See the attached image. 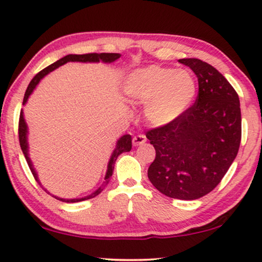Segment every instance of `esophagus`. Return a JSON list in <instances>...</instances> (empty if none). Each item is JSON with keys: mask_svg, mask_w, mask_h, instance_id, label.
I'll return each mask as SVG.
<instances>
[{"mask_svg": "<svg viewBox=\"0 0 262 262\" xmlns=\"http://www.w3.org/2000/svg\"><path fill=\"white\" fill-rule=\"evenodd\" d=\"M146 141H147L146 136L143 134H139L134 136V139H133V144H134V146H140V144H143Z\"/></svg>", "mask_w": 262, "mask_h": 262, "instance_id": "esophagus-1", "label": "esophagus"}]
</instances>
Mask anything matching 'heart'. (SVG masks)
I'll use <instances>...</instances> for the list:
<instances>
[{
	"instance_id": "obj_1",
	"label": "heart",
	"mask_w": 262,
	"mask_h": 262,
	"mask_svg": "<svg viewBox=\"0 0 262 262\" xmlns=\"http://www.w3.org/2000/svg\"><path fill=\"white\" fill-rule=\"evenodd\" d=\"M198 80L187 69L149 66L130 73L124 81V93L132 101L146 104L144 115L155 126H166L193 106Z\"/></svg>"
}]
</instances>
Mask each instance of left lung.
<instances>
[{
	"label": "left lung",
	"instance_id": "obj_1",
	"mask_svg": "<svg viewBox=\"0 0 262 262\" xmlns=\"http://www.w3.org/2000/svg\"><path fill=\"white\" fill-rule=\"evenodd\" d=\"M179 62L195 73L199 93L182 116L146 133L156 151L148 179L167 196L195 200L215 188L236 158L241 141L240 101L213 66L199 58Z\"/></svg>",
	"mask_w": 262,
	"mask_h": 262
}]
</instances>
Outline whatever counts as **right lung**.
Masks as SVG:
<instances>
[{
    "mask_svg": "<svg viewBox=\"0 0 262 262\" xmlns=\"http://www.w3.org/2000/svg\"><path fill=\"white\" fill-rule=\"evenodd\" d=\"M121 55L120 54H116V53H101V54H97V53H91V54H82V55H73V54H70V55H67L64 57L60 58V60L54 62L53 64L48 66V67L45 68L43 70H41L40 73L36 74V75L34 76V79L30 81V83L28 85V88H27L26 94H25V97H23V104L27 102V100H28V97L30 96V94L33 93V91L36 87L38 82L42 79V77H45L47 74L53 72L54 69H56L60 67V66L67 63V62H107V63H111V62H114L115 60H118ZM27 133H28V128H27V123L25 121V118H23V112L21 111L19 113V120H18V140H19V146H21V149L23 151V154H25V158L27 160V163H28L29 168L31 170V173H33L35 180H36L38 183L37 179V174L36 171H35L34 167H33V163H31L29 156H28V141H27ZM132 149V136L130 135H123L122 138H121L118 143H116V148L113 151L112 154V158L109 160L108 162V169H107V173H106V178H104V181L103 185L100 187L99 189H96L95 192L92 193L91 195H87V196L84 198H80V199H62V198H57V196H53L57 199V200L60 201H63V202H79V201H84V200H89V199H93L95 198L96 195H99L101 192H102L104 186L107 185L111 180L112 175H113V170H114V165H115V161L116 159H118V156L120 154L124 153V151H129ZM41 185V183H40ZM46 190V189H45ZM47 192V190H46ZM49 194V192H47Z\"/></svg>",
    "mask_w": 262,
    "mask_h": 262,
    "instance_id": "add662e5",
    "label": "right lung"
}]
</instances>
